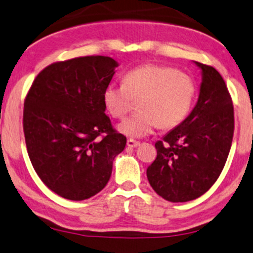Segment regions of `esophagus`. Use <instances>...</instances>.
I'll list each match as a JSON object with an SVG mask.
<instances>
[{
  "mask_svg": "<svg viewBox=\"0 0 253 253\" xmlns=\"http://www.w3.org/2000/svg\"><path fill=\"white\" fill-rule=\"evenodd\" d=\"M139 145H140V142L136 141V140H134V139L127 140V146H128V147H138Z\"/></svg>",
  "mask_w": 253,
  "mask_h": 253,
  "instance_id": "obj_1",
  "label": "esophagus"
}]
</instances>
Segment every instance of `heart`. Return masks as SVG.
<instances>
[{
  "label": "heart",
  "instance_id": "heart-1",
  "mask_svg": "<svg viewBox=\"0 0 253 253\" xmlns=\"http://www.w3.org/2000/svg\"><path fill=\"white\" fill-rule=\"evenodd\" d=\"M196 94V81L190 74L171 66L146 63L127 72L123 84H107L103 103L114 119H123L139 100L140 112L118 128L129 138H142L158 126L169 129L180 125L190 114Z\"/></svg>",
  "mask_w": 253,
  "mask_h": 253
}]
</instances>
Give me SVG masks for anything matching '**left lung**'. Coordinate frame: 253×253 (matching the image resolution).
Returning a JSON list of instances; mask_svg holds the SVG:
<instances>
[{"label":"left lung","instance_id":"1","mask_svg":"<svg viewBox=\"0 0 253 253\" xmlns=\"http://www.w3.org/2000/svg\"><path fill=\"white\" fill-rule=\"evenodd\" d=\"M196 63L203 73L196 107L156 142L157 158L147 167L152 188L172 203L190 202L208 192L232 145L233 102L226 84L212 66Z\"/></svg>","mask_w":253,"mask_h":253}]
</instances>
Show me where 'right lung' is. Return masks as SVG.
I'll list each match as a JSON object with an SVG mask.
<instances>
[{"label":"right lung","mask_w":253,"mask_h":253,"mask_svg":"<svg viewBox=\"0 0 253 253\" xmlns=\"http://www.w3.org/2000/svg\"><path fill=\"white\" fill-rule=\"evenodd\" d=\"M115 67L117 61L100 55L54 62L39 73L24 99L29 159L45 186L66 199L99 193L126 146L105 114L103 90Z\"/></svg>","instance_id":"obj_1"}]
</instances>
